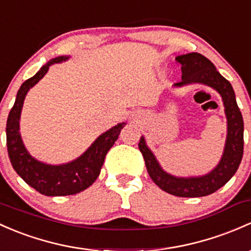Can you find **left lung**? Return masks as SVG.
<instances>
[{"instance_id": "left-lung-1", "label": "left lung", "mask_w": 251, "mask_h": 251, "mask_svg": "<svg viewBox=\"0 0 251 251\" xmlns=\"http://www.w3.org/2000/svg\"><path fill=\"white\" fill-rule=\"evenodd\" d=\"M176 62L181 66V80L176 86L201 83L212 86L221 95L227 117V139L220 163L207 176L199 178H176L160 167L152 152L148 149L142 137L138 148L143 155L148 173L155 184L168 194L179 197H201L213 194L225 185L237 172L243 157L244 124L242 113L230 81L216 71L215 66L199 52L180 55Z\"/></svg>"}]
</instances>
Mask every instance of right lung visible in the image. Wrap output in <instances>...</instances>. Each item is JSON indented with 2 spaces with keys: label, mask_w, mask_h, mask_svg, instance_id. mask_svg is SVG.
Wrapping results in <instances>:
<instances>
[{
  "label": "right lung",
  "mask_w": 251,
  "mask_h": 251,
  "mask_svg": "<svg viewBox=\"0 0 251 251\" xmlns=\"http://www.w3.org/2000/svg\"><path fill=\"white\" fill-rule=\"evenodd\" d=\"M67 59L68 57L66 56L51 59L32 78L24 81L7 119V150L13 168L26 184L46 196H67L78 194L89 188L101 172L108 150L113 147L121 128L126 125L125 123L118 124L109 131L101 134L80 157L66 165H46L28 154L19 132V119L24 100L30 88L38 83L48 72L50 65Z\"/></svg>",
  "instance_id": "1"
}]
</instances>
